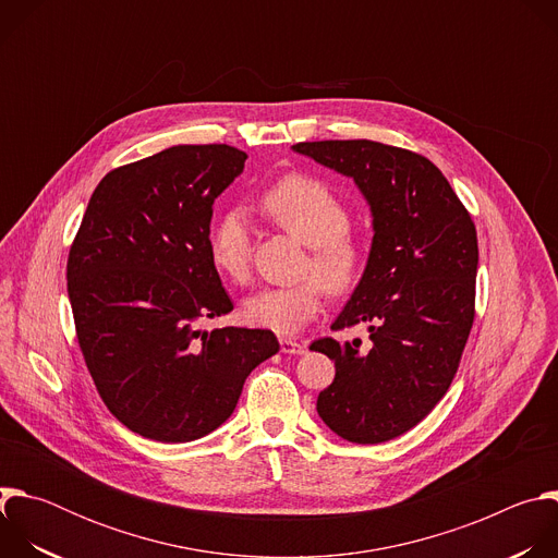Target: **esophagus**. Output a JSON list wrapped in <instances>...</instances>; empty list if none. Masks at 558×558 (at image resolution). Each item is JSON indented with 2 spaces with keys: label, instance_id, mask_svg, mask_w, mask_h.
I'll return each instance as SVG.
<instances>
[{
  "label": "esophagus",
  "instance_id": "34e87169",
  "mask_svg": "<svg viewBox=\"0 0 558 558\" xmlns=\"http://www.w3.org/2000/svg\"><path fill=\"white\" fill-rule=\"evenodd\" d=\"M280 351L287 353V355H302L306 353V347L298 340H291V338H280Z\"/></svg>",
  "mask_w": 558,
  "mask_h": 558
}]
</instances>
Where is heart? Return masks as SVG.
<instances>
[{
  "label": "heart",
  "mask_w": 558,
  "mask_h": 558,
  "mask_svg": "<svg viewBox=\"0 0 558 558\" xmlns=\"http://www.w3.org/2000/svg\"><path fill=\"white\" fill-rule=\"evenodd\" d=\"M260 211L295 241L306 245L302 282L265 287L250 295L243 315L250 325L278 336H293L323 311L327 291L351 293L366 271V247L351 233L347 203L323 181L289 174L260 198ZM209 260L233 284L252 271V225L241 207L227 209L209 231Z\"/></svg>",
  "instance_id": "heart-1"
}]
</instances>
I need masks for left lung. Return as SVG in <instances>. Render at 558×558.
<instances>
[{
  "instance_id": "8db88e82",
  "label": "left lung",
  "mask_w": 558,
  "mask_h": 558,
  "mask_svg": "<svg viewBox=\"0 0 558 558\" xmlns=\"http://www.w3.org/2000/svg\"><path fill=\"white\" fill-rule=\"evenodd\" d=\"M351 177L373 214L366 271L331 329L368 327L362 340H315L336 362L317 415L342 439L381 444L417 426L446 395L472 320L480 247L474 222L426 156L377 141L295 143Z\"/></svg>"
}]
</instances>
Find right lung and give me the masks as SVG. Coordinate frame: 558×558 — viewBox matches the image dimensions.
<instances>
[{
	"label": "right lung",
	"mask_w": 558,
	"mask_h": 558,
	"mask_svg": "<svg viewBox=\"0 0 558 558\" xmlns=\"http://www.w3.org/2000/svg\"><path fill=\"white\" fill-rule=\"evenodd\" d=\"M231 145H174L108 172L68 254L78 349L108 411L166 444L216 430L280 344L267 329L203 331L233 308L209 260L214 201L243 172Z\"/></svg>",
	"instance_id": "obj_1"
}]
</instances>
